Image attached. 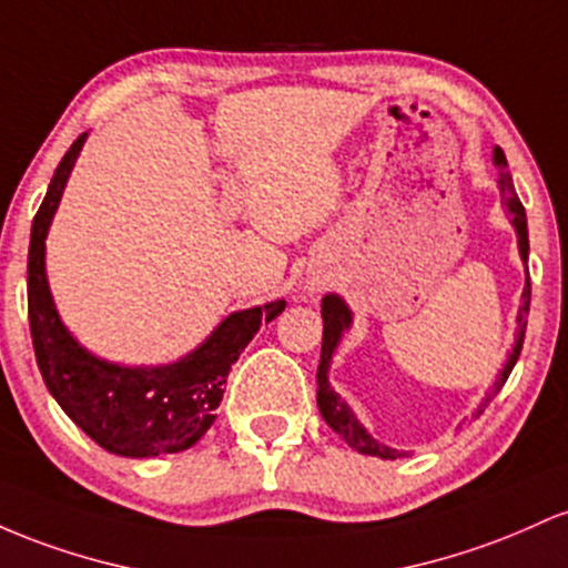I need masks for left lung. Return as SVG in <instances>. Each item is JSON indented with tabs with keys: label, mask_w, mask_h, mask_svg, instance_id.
Masks as SVG:
<instances>
[{
	"label": "left lung",
	"mask_w": 568,
	"mask_h": 568,
	"mask_svg": "<svg viewBox=\"0 0 568 568\" xmlns=\"http://www.w3.org/2000/svg\"><path fill=\"white\" fill-rule=\"evenodd\" d=\"M494 161H496V165H499L501 201H505L507 212H509V216H513L515 231H518L520 257L528 260L526 209H524V203H520L518 193H515L513 176H509V171H507V158H505V152L499 150V146H496V150H494ZM528 305H531V282H528V278H526L524 305H520V311H518V337H515V348H513V354H509L505 369H501L499 381H496L494 388H490V392H488L486 403H483L480 410H477V416H480V413L486 410V405L490 403V399H494L496 394H499V388L505 386V381L509 378V373H513L515 362H518L520 348H524ZM322 318H324V333H322V359H318V369H316V384H318L316 403H318V410H322L324 422L333 426V432H337V435L343 437V443H348L354 450H359V454H365V456H378V458H397L399 450L386 448V445H381L378 439L369 437L365 426L356 422V416L352 413V407H348L346 403H343L341 397H337V394L333 392V386H329V381H327L329 359H333V352H335L337 341H341L343 329H348V324H352V311L346 308V303H343L337 295H324V301H322Z\"/></svg>",
	"instance_id": "left-lung-1"
}]
</instances>
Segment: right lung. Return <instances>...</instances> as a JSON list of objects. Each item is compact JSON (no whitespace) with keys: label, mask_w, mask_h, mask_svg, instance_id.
Instances as JSON below:
<instances>
[{"label":"right lung","mask_w":568,"mask_h":568,"mask_svg":"<svg viewBox=\"0 0 568 568\" xmlns=\"http://www.w3.org/2000/svg\"><path fill=\"white\" fill-rule=\"evenodd\" d=\"M85 136L80 133L61 158L31 225L27 284L37 367L63 413L104 450L131 458L180 454L206 435L235 359L260 324L276 318L286 303L231 314L201 348L165 367L110 365L78 346L53 308L44 278V235Z\"/></svg>","instance_id":"obj_1"}]
</instances>
